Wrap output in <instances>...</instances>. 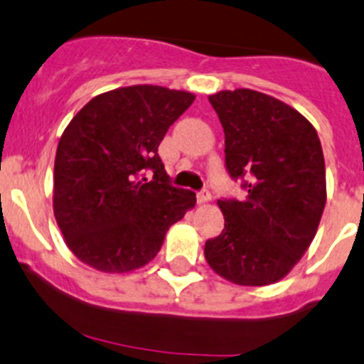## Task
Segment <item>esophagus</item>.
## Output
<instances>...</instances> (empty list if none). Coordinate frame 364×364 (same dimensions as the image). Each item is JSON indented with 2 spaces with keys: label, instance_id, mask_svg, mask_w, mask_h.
Masks as SVG:
<instances>
[{
  "label": "esophagus",
  "instance_id": "obj_1",
  "mask_svg": "<svg viewBox=\"0 0 364 364\" xmlns=\"http://www.w3.org/2000/svg\"><path fill=\"white\" fill-rule=\"evenodd\" d=\"M196 200H198V203H207V201H210L212 200L210 191H208V189H201L200 193L196 194Z\"/></svg>",
  "mask_w": 364,
  "mask_h": 364
}]
</instances>
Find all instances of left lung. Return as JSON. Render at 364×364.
I'll use <instances>...</instances> for the list:
<instances>
[{
  "label": "left lung",
  "mask_w": 364,
  "mask_h": 364,
  "mask_svg": "<svg viewBox=\"0 0 364 364\" xmlns=\"http://www.w3.org/2000/svg\"><path fill=\"white\" fill-rule=\"evenodd\" d=\"M208 102L225 131L226 170L246 193L218 200L225 228L205 242V258L235 285H271L301 260L326 207L318 134L299 111L255 90Z\"/></svg>",
  "instance_id": "left-lung-1"
}]
</instances>
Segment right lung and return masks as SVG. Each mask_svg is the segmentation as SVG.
<instances>
[{"label":"right lung","mask_w":364,"mask_h":364,"mask_svg":"<svg viewBox=\"0 0 364 364\" xmlns=\"http://www.w3.org/2000/svg\"><path fill=\"white\" fill-rule=\"evenodd\" d=\"M193 100L181 90L125 86L93 97L67 125L56 150L53 207L67 246L90 267H143L194 207L196 194L171 186L157 154Z\"/></svg>","instance_id":"add662e5"}]
</instances>
